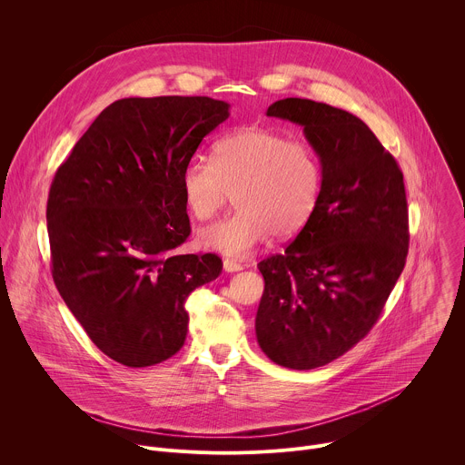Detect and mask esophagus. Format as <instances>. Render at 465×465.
Masks as SVG:
<instances>
[{"label":"esophagus","instance_id":"1","mask_svg":"<svg viewBox=\"0 0 465 465\" xmlns=\"http://www.w3.org/2000/svg\"><path fill=\"white\" fill-rule=\"evenodd\" d=\"M224 271L226 272H239V271H242V264H239V262H235V261H232V259H224Z\"/></svg>","mask_w":465,"mask_h":465}]
</instances>
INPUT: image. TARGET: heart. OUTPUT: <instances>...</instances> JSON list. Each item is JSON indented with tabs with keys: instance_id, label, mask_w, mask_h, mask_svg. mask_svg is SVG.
I'll use <instances>...</instances> for the list:
<instances>
[{
	"instance_id": "heart-1",
	"label": "heart",
	"mask_w": 465,
	"mask_h": 465,
	"mask_svg": "<svg viewBox=\"0 0 465 465\" xmlns=\"http://www.w3.org/2000/svg\"><path fill=\"white\" fill-rule=\"evenodd\" d=\"M180 189L196 221L213 219L235 193L237 212L201 232L204 248L246 257L276 237L300 233L312 219L323 189L322 158L307 142H291L269 128H241L213 147V160L189 158Z\"/></svg>"
}]
</instances>
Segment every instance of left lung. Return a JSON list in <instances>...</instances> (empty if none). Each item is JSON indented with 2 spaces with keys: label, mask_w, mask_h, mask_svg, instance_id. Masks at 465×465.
<instances>
[{
  "label": "left lung",
  "mask_w": 465,
  "mask_h": 465,
  "mask_svg": "<svg viewBox=\"0 0 465 465\" xmlns=\"http://www.w3.org/2000/svg\"><path fill=\"white\" fill-rule=\"evenodd\" d=\"M267 115L303 126L323 167L322 201L285 253L257 269L264 292L255 335L271 361L291 370L329 364L379 320L409 253L403 173L357 115L287 97Z\"/></svg>",
  "instance_id": "left-lung-1"
}]
</instances>
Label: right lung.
<instances>
[{
    "mask_svg": "<svg viewBox=\"0 0 465 465\" xmlns=\"http://www.w3.org/2000/svg\"><path fill=\"white\" fill-rule=\"evenodd\" d=\"M228 108L212 97L119 99L54 173L53 282L92 342L123 366L173 357L187 335V296L223 271L215 253L174 250L191 233L180 171Z\"/></svg>",
    "mask_w": 465,
    "mask_h": 465,
    "instance_id": "obj_1",
    "label": "right lung"
}]
</instances>
